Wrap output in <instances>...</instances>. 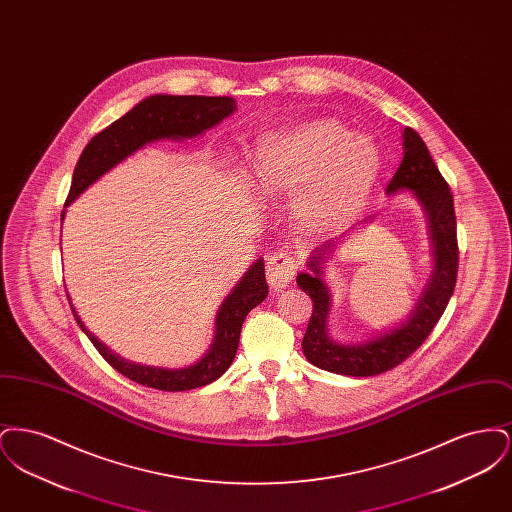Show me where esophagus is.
Masks as SVG:
<instances>
[{
  "mask_svg": "<svg viewBox=\"0 0 512 512\" xmlns=\"http://www.w3.org/2000/svg\"><path fill=\"white\" fill-rule=\"evenodd\" d=\"M297 261L286 251H276L270 255L267 263V280L272 290L280 292L292 282Z\"/></svg>",
  "mask_w": 512,
  "mask_h": 512,
  "instance_id": "esophagus-1",
  "label": "esophagus"
}]
</instances>
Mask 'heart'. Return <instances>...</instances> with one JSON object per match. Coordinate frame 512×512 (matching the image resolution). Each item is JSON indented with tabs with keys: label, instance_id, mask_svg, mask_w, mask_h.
Wrapping results in <instances>:
<instances>
[{
	"label": "heart",
	"instance_id": "b5f03b06",
	"mask_svg": "<svg viewBox=\"0 0 512 512\" xmlns=\"http://www.w3.org/2000/svg\"><path fill=\"white\" fill-rule=\"evenodd\" d=\"M249 180L263 197L294 195L293 209L313 230L353 219L372 192L382 157L368 136L332 119L270 130L251 149Z\"/></svg>",
	"mask_w": 512,
	"mask_h": 512
}]
</instances>
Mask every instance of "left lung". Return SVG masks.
I'll return each instance as SVG.
<instances>
[{"label": "left lung", "instance_id": "1", "mask_svg": "<svg viewBox=\"0 0 512 512\" xmlns=\"http://www.w3.org/2000/svg\"><path fill=\"white\" fill-rule=\"evenodd\" d=\"M403 149V161L393 174L386 194L411 192L424 209L434 255L432 276L428 278V284L420 293L411 315L401 324L361 343H340L328 334L326 322L332 307V295L322 278L324 263L338 242L330 240L317 247L307 261L311 272H299L297 286L313 299V313L301 347L307 361L322 370L365 378L382 374L403 363L430 336L455 290L459 245L453 195L428 147L418 132L409 126L403 130ZM370 219H365V222H370Z\"/></svg>", "mask_w": 512, "mask_h": 512}]
</instances>
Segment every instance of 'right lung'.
Listing matches in <instances>:
<instances>
[{
  "label": "right lung",
  "mask_w": 512,
  "mask_h": 512,
  "mask_svg": "<svg viewBox=\"0 0 512 512\" xmlns=\"http://www.w3.org/2000/svg\"><path fill=\"white\" fill-rule=\"evenodd\" d=\"M236 111L232 98H207V96H149L132 107L119 121L109 124L96 134L90 144L84 147L76 167L73 184L67 197L71 205L78 195L92 186L99 176L111 171L128 155L157 140H188L217 126L222 119ZM65 217V211L61 220ZM268 286L265 280V263L257 259L234 290L226 295L215 317V338L209 351L194 363L184 368H163V366L138 365L122 359L113 353L105 343L88 332L84 322L74 318L82 332L96 345L101 357L122 376L134 380L147 388L161 391H186L207 386L220 378L236 357L240 332L247 313L267 299ZM71 303V297H69Z\"/></svg>",
  "instance_id": "add662e5"
}]
</instances>
